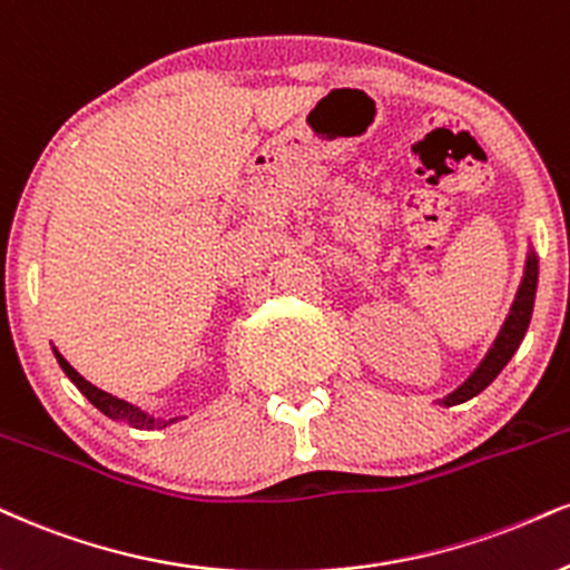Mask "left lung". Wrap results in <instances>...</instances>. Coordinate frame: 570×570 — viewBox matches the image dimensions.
Wrapping results in <instances>:
<instances>
[{"label":"left lung","mask_w":570,"mask_h":570,"mask_svg":"<svg viewBox=\"0 0 570 570\" xmlns=\"http://www.w3.org/2000/svg\"><path fill=\"white\" fill-rule=\"evenodd\" d=\"M537 274H539L537 258L529 256V262H525V272H523V283H521V287H518L515 304H512L508 320H504L502 333L497 335L494 346H491L487 360H483L481 367L468 377L465 385H460V389H456L454 393H449V396L444 399L446 406L462 404V402H468V399L479 396V393L487 389V385L494 381L497 375H500L504 364L510 362V356L515 354V348L521 346L525 327H529L531 312H533V296H537Z\"/></svg>","instance_id":"left-lung-1"}]
</instances>
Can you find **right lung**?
Returning <instances> with one entry per match:
<instances>
[{"instance_id":"add662e5","label":"right lung","mask_w":570,"mask_h":570,"mask_svg":"<svg viewBox=\"0 0 570 570\" xmlns=\"http://www.w3.org/2000/svg\"><path fill=\"white\" fill-rule=\"evenodd\" d=\"M58 362H60L62 372H66L70 381L76 383V389H79L83 396H87L89 402L95 404L102 414H108V417L121 420V423H129L131 428H166L168 423H177V420H179V417H171V420H153V417H147L145 412L135 410V406H131V404H126V402H121V399L110 396V393H105V391L97 389V385H91L89 381H83L79 372L70 367V364L62 360L60 354H58Z\"/></svg>"}]
</instances>
